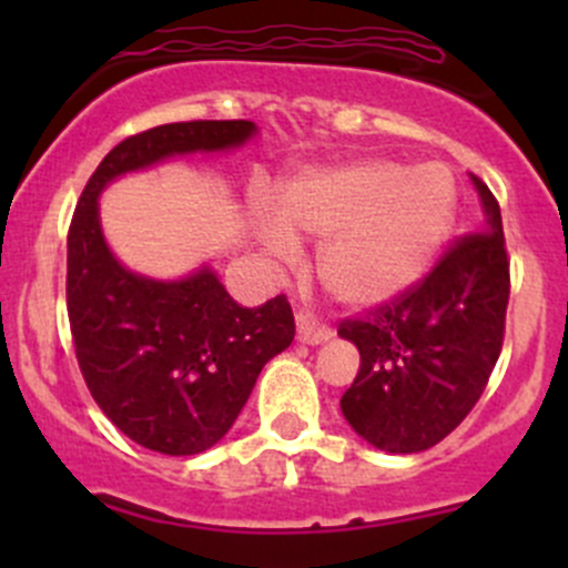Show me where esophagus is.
I'll return each mask as SVG.
<instances>
[{
    "mask_svg": "<svg viewBox=\"0 0 568 568\" xmlns=\"http://www.w3.org/2000/svg\"><path fill=\"white\" fill-rule=\"evenodd\" d=\"M296 337L307 346H318V343H326L332 337V329L326 324H321L318 318H313L311 313L300 311L296 313Z\"/></svg>",
    "mask_w": 568,
    "mask_h": 568,
    "instance_id": "1",
    "label": "esophagus"
}]
</instances>
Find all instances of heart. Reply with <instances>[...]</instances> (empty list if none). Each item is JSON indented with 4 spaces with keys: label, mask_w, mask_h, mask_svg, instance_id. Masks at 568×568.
I'll return each mask as SVG.
<instances>
[{
    "label": "heart",
    "mask_w": 568,
    "mask_h": 568,
    "mask_svg": "<svg viewBox=\"0 0 568 568\" xmlns=\"http://www.w3.org/2000/svg\"><path fill=\"white\" fill-rule=\"evenodd\" d=\"M280 223L257 216L263 244L294 255V233L324 239L318 272L346 305L390 302L432 268L454 220V186L437 168L363 159L311 170L280 189Z\"/></svg>",
    "instance_id": "heart-1"
}]
</instances>
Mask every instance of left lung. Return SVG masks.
<instances>
[{
  "mask_svg": "<svg viewBox=\"0 0 568 568\" xmlns=\"http://www.w3.org/2000/svg\"><path fill=\"white\" fill-rule=\"evenodd\" d=\"M484 231L450 244L437 266L337 335L359 348V371L343 393L348 426L387 454H420L443 443L484 393L506 332L511 294L500 205L480 178Z\"/></svg>",
  "mask_w": 568,
  "mask_h": 568,
  "instance_id": "1",
  "label": "left lung"
}]
</instances>
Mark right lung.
<instances>
[{
  "instance_id": "1",
  "label": "right lung",
  "mask_w": 568,
  "mask_h": 568,
  "mask_svg": "<svg viewBox=\"0 0 568 568\" xmlns=\"http://www.w3.org/2000/svg\"><path fill=\"white\" fill-rule=\"evenodd\" d=\"M250 120H189L129 136L95 168L68 231V321L88 390L136 445L194 456L220 443L257 374L294 341L283 294L261 307L233 302L209 266L181 280L125 268L101 233L99 194L114 178L186 153L231 151Z\"/></svg>"
}]
</instances>
